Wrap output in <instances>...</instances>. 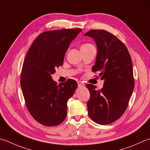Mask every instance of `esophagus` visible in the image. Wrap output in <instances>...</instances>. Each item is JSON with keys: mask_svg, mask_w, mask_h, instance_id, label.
I'll return each mask as SVG.
<instances>
[{"mask_svg": "<svg viewBox=\"0 0 150 150\" xmlns=\"http://www.w3.org/2000/svg\"><path fill=\"white\" fill-rule=\"evenodd\" d=\"M77 84H78V86H79V87L84 86V84L83 83V82H81V81H78V82H77Z\"/></svg>", "mask_w": 150, "mask_h": 150, "instance_id": "obj_1", "label": "esophagus"}]
</instances>
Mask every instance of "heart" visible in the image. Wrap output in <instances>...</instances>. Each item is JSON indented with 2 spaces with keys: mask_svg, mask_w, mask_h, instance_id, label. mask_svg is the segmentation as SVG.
Returning a JSON list of instances; mask_svg holds the SVG:
<instances>
[{
  "mask_svg": "<svg viewBox=\"0 0 150 150\" xmlns=\"http://www.w3.org/2000/svg\"><path fill=\"white\" fill-rule=\"evenodd\" d=\"M93 45H92V44H90V43H84L81 46V48H83V47L87 48V47H93Z\"/></svg>",
  "mask_w": 150,
  "mask_h": 150,
  "instance_id": "heart-1",
  "label": "heart"
}]
</instances>
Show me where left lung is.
Listing matches in <instances>:
<instances>
[{
    "label": "left lung",
    "mask_w": 150,
    "mask_h": 150,
    "mask_svg": "<svg viewBox=\"0 0 150 150\" xmlns=\"http://www.w3.org/2000/svg\"><path fill=\"white\" fill-rule=\"evenodd\" d=\"M95 40L98 53L93 72H99L103 87L96 90L88 84L90 98L87 103L90 118L99 124L115 122L125 112L134 89L133 63L124 43L104 30H91L84 34Z\"/></svg>",
    "instance_id": "8db88e82"
}]
</instances>
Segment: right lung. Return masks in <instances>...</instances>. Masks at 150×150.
<instances>
[{
  "label": "right lung",
  "mask_w": 150,
  "mask_h": 150,
  "mask_svg": "<svg viewBox=\"0 0 150 150\" xmlns=\"http://www.w3.org/2000/svg\"><path fill=\"white\" fill-rule=\"evenodd\" d=\"M82 29H60L40 34L28 49L21 74L26 106L38 122L51 127L67 116V102L77 87L73 79L57 84L52 79L62 66L69 44Z\"/></svg>",
  "instance_id": "add662e5"
}]
</instances>
